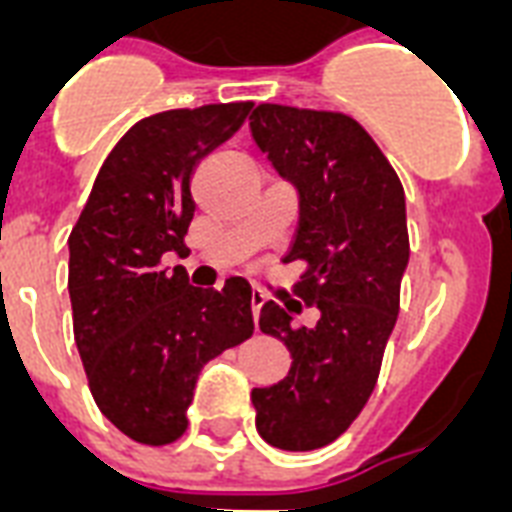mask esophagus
<instances>
[{"label": "esophagus", "mask_w": 512, "mask_h": 512, "mask_svg": "<svg viewBox=\"0 0 512 512\" xmlns=\"http://www.w3.org/2000/svg\"><path fill=\"white\" fill-rule=\"evenodd\" d=\"M263 303H265V295H260V292H252V295H249V308H252V319H255V324H257V313H260Z\"/></svg>", "instance_id": "34e87169"}]
</instances>
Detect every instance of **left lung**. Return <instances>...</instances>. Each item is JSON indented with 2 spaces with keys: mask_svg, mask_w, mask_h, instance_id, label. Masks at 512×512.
Listing matches in <instances>:
<instances>
[{
  "mask_svg": "<svg viewBox=\"0 0 512 512\" xmlns=\"http://www.w3.org/2000/svg\"><path fill=\"white\" fill-rule=\"evenodd\" d=\"M249 132L297 191L284 263H305L295 292L321 313L316 327L295 329L281 305H263L260 329L287 345L292 366L252 390L255 425L271 446L311 452L350 428L377 385L409 263L404 185L345 114L260 103Z\"/></svg>",
  "mask_w": 512,
  "mask_h": 512,
  "instance_id": "8db88e82",
  "label": "left lung"
}]
</instances>
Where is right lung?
Returning a JSON list of instances; mask_svg holds the SVG:
<instances>
[{"label":"right lung","instance_id":"right-lung-1","mask_svg":"<svg viewBox=\"0 0 512 512\" xmlns=\"http://www.w3.org/2000/svg\"><path fill=\"white\" fill-rule=\"evenodd\" d=\"M249 108L217 103L140 119L103 162L68 236L74 340L92 398L140 444L183 436L204 364L255 329L247 281L196 289L180 265H162L188 252L193 172Z\"/></svg>","mask_w":512,"mask_h":512}]
</instances>
